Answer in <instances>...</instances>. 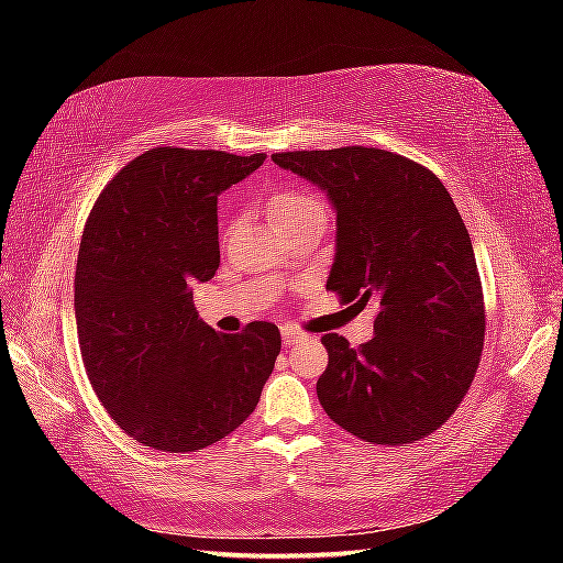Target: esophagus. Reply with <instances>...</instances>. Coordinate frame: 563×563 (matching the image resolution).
I'll return each instance as SVG.
<instances>
[{"instance_id":"esophagus-1","label":"esophagus","mask_w":563,"mask_h":563,"mask_svg":"<svg viewBox=\"0 0 563 563\" xmlns=\"http://www.w3.org/2000/svg\"><path fill=\"white\" fill-rule=\"evenodd\" d=\"M280 335H283V345H285V347H290V345H295V342H300V340L308 338L302 330L290 328V325H285V328L280 330Z\"/></svg>"}]
</instances>
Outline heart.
Segmentation results:
<instances>
[{
	"instance_id": "b5f03b06",
	"label": "heart",
	"mask_w": 563,
	"mask_h": 563,
	"mask_svg": "<svg viewBox=\"0 0 563 563\" xmlns=\"http://www.w3.org/2000/svg\"><path fill=\"white\" fill-rule=\"evenodd\" d=\"M268 218L275 228L308 221V218H328V211L312 190L283 188L268 198Z\"/></svg>"
}]
</instances>
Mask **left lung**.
I'll return each mask as SVG.
<instances>
[{"label":"left lung","instance_id":"1","mask_svg":"<svg viewBox=\"0 0 563 563\" xmlns=\"http://www.w3.org/2000/svg\"><path fill=\"white\" fill-rule=\"evenodd\" d=\"M273 161L328 190L335 206L328 290L377 308L365 345L322 335V409L362 442L424 440L470 393L487 330L474 247L450 190L385 148L283 151Z\"/></svg>","mask_w":563,"mask_h":563}]
</instances>
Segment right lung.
Returning a JSON list of instances; mask_svg holds the SVG:
<instances>
[{
	"label": "right lung",
	"instance_id": "1",
	"mask_svg": "<svg viewBox=\"0 0 563 563\" xmlns=\"http://www.w3.org/2000/svg\"><path fill=\"white\" fill-rule=\"evenodd\" d=\"M265 154L158 146L129 161L84 225L74 275L79 350L113 422L158 452L235 432L280 355L273 322L221 335L198 320L196 283L221 265L218 194Z\"/></svg>",
	"mask_w": 563,
	"mask_h": 563
}]
</instances>
